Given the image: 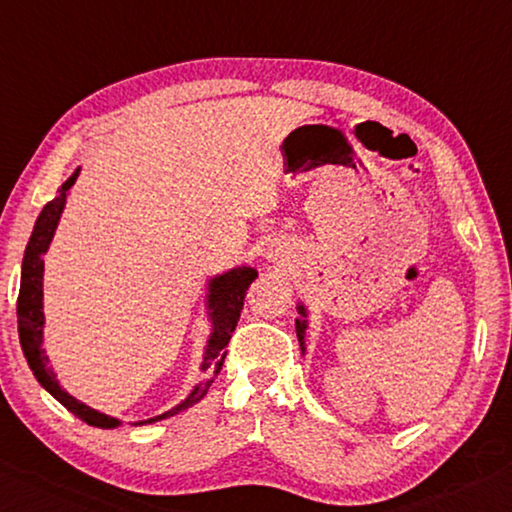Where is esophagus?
Returning <instances> with one entry per match:
<instances>
[{
	"mask_svg": "<svg viewBox=\"0 0 512 512\" xmlns=\"http://www.w3.org/2000/svg\"><path fill=\"white\" fill-rule=\"evenodd\" d=\"M267 258L276 263H279V258H283V247L279 242H270V245H267Z\"/></svg>",
	"mask_w": 512,
	"mask_h": 512,
	"instance_id": "34e87169",
	"label": "esophagus"
}]
</instances>
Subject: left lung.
I'll return each instance as SVG.
<instances>
[{
  "instance_id": "obj_1",
  "label": "left lung",
  "mask_w": 512,
  "mask_h": 512,
  "mask_svg": "<svg viewBox=\"0 0 512 512\" xmlns=\"http://www.w3.org/2000/svg\"><path fill=\"white\" fill-rule=\"evenodd\" d=\"M301 319H297V337H299V346H301V353H306V330H308V315H306V308L297 306Z\"/></svg>"
}]
</instances>
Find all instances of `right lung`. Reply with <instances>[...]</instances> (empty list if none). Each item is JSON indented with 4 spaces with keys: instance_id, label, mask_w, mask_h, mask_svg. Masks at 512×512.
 <instances>
[{
    "instance_id": "1",
    "label": "right lung",
    "mask_w": 512,
    "mask_h": 512,
    "mask_svg": "<svg viewBox=\"0 0 512 512\" xmlns=\"http://www.w3.org/2000/svg\"><path fill=\"white\" fill-rule=\"evenodd\" d=\"M78 177V168L76 173L71 175L65 184L58 188V195L53 197L51 202L44 204V209L40 211L38 220H35L33 233L29 238V245H26L24 251V261H22V279H20V297H17V333H20V344L26 362H29L31 371L35 375L44 389H47L53 398H56L62 407H67L71 414L78 416L80 420H85L87 425L92 427H101V429H114L121 425L119 418L105 416L101 411H96L92 407H87L85 402L76 400L74 396L60 387V382L56 378V373L49 366V357L47 351L42 346V328H44V312H42V276H44V261L42 256L47 254V249L53 240V233H56L58 220L62 215V209H65L67 202V193L69 188L74 186ZM258 272L254 267H233V270L213 276L209 281V294H206V308H209V321H211V335L209 342H206V351H204V360L200 371L204 373V380L193 387V391L179 402L177 407L164 411L161 416H155L150 420H141V423L134 425H143V423H157V420H164L179 414L188 407H193L195 402H200L206 391L213 384V378L220 373L224 357H227V344L231 339V333L236 330V324L240 319L242 306H245V294L249 290V285L254 283Z\"/></svg>"
}]
</instances>
